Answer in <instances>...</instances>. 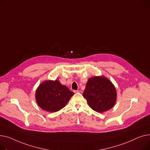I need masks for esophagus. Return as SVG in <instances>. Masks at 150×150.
Wrapping results in <instances>:
<instances>
[{"mask_svg":"<svg viewBox=\"0 0 150 150\" xmlns=\"http://www.w3.org/2000/svg\"><path fill=\"white\" fill-rule=\"evenodd\" d=\"M74 92L76 93H79V90H74Z\"/></svg>","mask_w":150,"mask_h":150,"instance_id":"1","label":"esophagus"}]
</instances>
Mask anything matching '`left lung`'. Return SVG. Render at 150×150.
<instances>
[{
	"mask_svg": "<svg viewBox=\"0 0 150 150\" xmlns=\"http://www.w3.org/2000/svg\"><path fill=\"white\" fill-rule=\"evenodd\" d=\"M83 96L91 109L98 112H103L115 105L117 91L107 77L94 76L88 80Z\"/></svg>",
	"mask_w": 150,
	"mask_h": 150,
	"instance_id": "left-lung-1",
	"label": "left lung"
}]
</instances>
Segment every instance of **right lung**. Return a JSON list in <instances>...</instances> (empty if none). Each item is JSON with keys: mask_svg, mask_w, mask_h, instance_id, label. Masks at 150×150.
Wrapping results in <instances>:
<instances>
[{"mask_svg": "<svg viewBox=\"0 0 150 150\" xmlns=\"http://www.w3.org/2000/svg\"><path fill=\"white\" fill-rule=\"evenodd\" d=\"M74 93L65 85L55 81H45L38 87L35 98L39 106L43 110L54 112L66 106Z\"/></svg>", "mask_w": 150, "mask_h": 150, "instance_id": "right-lung-1", "label": "right lung"}]
</instances>
